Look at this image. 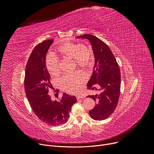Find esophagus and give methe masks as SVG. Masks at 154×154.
<instances>
[{
    "label": "esophagus",
    "mask_w": 154,
    "mask_h": 154,
    "mask_svg": "<svg viewBox=\"0 0 154 154\" xmlns=\"http://www.w3.org/2000/svg\"><path fill=\"white\" fill-rule=\"evenodd\" d=\"M76 98H77V100H79V99H83V98H84V96H82V95H77V96L76 97Z\"/></svg>",
    "instance_id": "34e87169"
}]
</instances>
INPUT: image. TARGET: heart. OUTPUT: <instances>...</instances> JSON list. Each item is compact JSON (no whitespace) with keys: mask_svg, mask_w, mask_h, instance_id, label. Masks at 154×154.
Wrapping results in <instances>:
<instances>
[{"mask_svg":"<svg viewBox=\"0 0 154 154\" xmlns=\"http://www.w3.org/2000/svg\"><path fill=\"white\" fill-rule=\"evenodd\" d=\"M58 55L63 59H72L74 66L84 69L90 68L94 62V54L91 47L85 44L74 42L63 43L56 48ZM45 65L47 70L53 76H58L60 73L59 60L57 57H47ZM86 77L81 70H76L72 74L65 75L60 80L62 90L69 94H77L85 81Z\"/></svg>","mask_w":154,"mask_h":154,"instance_id":"b5f03b06","label":"heart"}]
</instances>
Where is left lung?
<instances>
[{"mask_svg":"<svg viewBox=\"0 0 154 154\" xmlns=\"http://www.w3.org/2000/svg\"><path fill=\"white\" fill-rule=\"evenodd\" d=\"M77 38L89 40L94 54L95 65L87 89L100 91L99 94L88 95L97 103L89 115L95 120H105L114 112L119 99L121 80L119 64L109 46L99 38L91 34Z\"/></svg>","mask_w":154,"mask_h":154,"instance_id":"1","label":"left lung"}]
</instances>
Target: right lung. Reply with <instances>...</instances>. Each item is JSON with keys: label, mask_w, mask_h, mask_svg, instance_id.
<instances>
[{"label": "right lung", "mask_w": 154, "mask_h": 154, "mask_svg": "<svg viewBox=\"0 0 154 154\" xmlns=\"http://www.w3.org/2000/svg\"><path fill=\"white\" fill-rule=\"evenodd\" d=\"M53 42L54 39L44 40L32 51L26 67L24 87L35 116L47 125L58 126L67 122L71 107L77 99L75 96L63 94L59 100H53L48 94L52 86L46 67L45 58Z\"/></svg>", "instance_id": "obj_1"}]
</instances>
